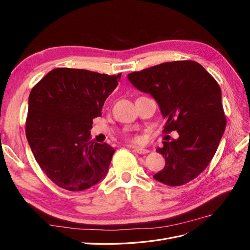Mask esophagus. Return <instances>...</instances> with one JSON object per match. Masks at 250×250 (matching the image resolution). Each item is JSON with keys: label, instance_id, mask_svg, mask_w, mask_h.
I'll list each match as a JSON object with an SVG mask.
<instances>
[{"label": "esophagus", "instance_id": "obj_1", "mask_svg": "<svg viewBox=\"0 0 250 250\" xmlns=\"http://www.w3.org/2000/svg\"><path fill=\"white\" fill-rule=\"evenodd\" d=\"M133 148H134V150H135V152L139 153V154H146V153H148V152H149V150H148V149L139 148V147H133Z\"/></svg>", "mask_w": 250, "mask_h": 250}]
</instances>
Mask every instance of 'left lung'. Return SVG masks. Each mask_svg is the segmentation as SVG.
Instances as JSON below:
<instances>
[{"instance_id": "1", "label": "left lung", "mask_w": 250, "mask_h": 250, "mask_svg": "<svg viewBox=\"0 0 250 250\" xmlns=\"http://www.w3.org/2000/svg\"><path fill=\"white\" fill-rule=\"evenodd\" d=\"M140 92L157 102L166 119L165 130L179 138L163 142L156 151L166 165L153 178L177 187L188 183L208 167L225 130L226 120L217 81L196 62H165L128 74Z\"/></svg>"}]
</instances>
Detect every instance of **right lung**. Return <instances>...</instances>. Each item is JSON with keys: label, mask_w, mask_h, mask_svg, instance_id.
I'll use <instances>...</instances> for the list:
<instances>
[{"label": "right lung", "mask_w": 250, "mask_h": 250, "mask_svg": "<svg viewBox=\"0 0 250 250\" xmlns=\"http://www.w3.org/2000/svg\"><path fill=\"white\" fill-rule=\"evenodd\" d=\"M86 70L49 72L29 96L26 137L46 175L67 191L86 190L106 176L115 149L89 141L93 119L120 81Z\"/></svg>", "instance_id": "obj_1"}]
</instances>
